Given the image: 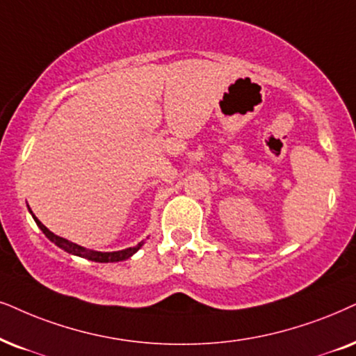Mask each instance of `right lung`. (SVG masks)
Here are the masks:
<instances>
[{
    "label": "right lung",
    "mask_w": 356,
    "mask_h": 356,
    "mask_svg": "<svg viewBox=\"0 0 356 356\" xmlns=\"http://www.w3.org/2000/svg\"><path fill=\"white\" fill-rule=\"evenodd\" d=\"M32 212V211H31ZM32 218H34L35 224L39 225V229L42 230L45 234V237H47L50 242H54L55 245L62 248V250H65L67 253H72V255H76V257H81V258H86V260H91V261H98V263H113V261H122V260H127V258H131L134 253H136L138 248L142 247L140 242L138 245L136 247H129V248H124V250H118V252H96V250H90V248H85L81 245H76V243L70 242V240L63 238V237H58V235H55L54 232H50V230L45 227V225L40 222L39 219L35 218L34 214H32Z\"/></svg>",
    "instance_id": "1"
}]
</instances>
